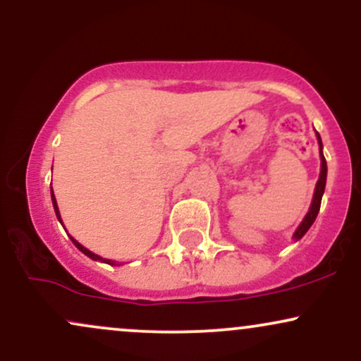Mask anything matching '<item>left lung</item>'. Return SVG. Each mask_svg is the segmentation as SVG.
Returning <instances> with one entry per match:
<instances>
[{"label": "left lung", "mask_w": 361, "mask_h": 361, "mask_svg": "<svg viewBox=\"0 0 361 361\" xmlns=\"http://www.w3.org/2000/svg\"><path fill=\"white\" fill-rule=\"evenodd\" d=\"M317 134V132H316ZM317 142H319V154H321V175H319V180L316 183V190H314V197H312V204H310V209L307 215L304 217V221L300 222V226L297 227V231L293 233V239L295 241H299V239L304 235L307 231L310 229V226H312L314 221H316L317 214H319V209H321V200H322V193H324V188H326V176H327V164H326V157L322 154V140H321V135L317 134Z\"/></svg>", "instance_id": "1"}]
</instances>
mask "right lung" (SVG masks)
Wrapping results in <instances>:
<instances>
[{
	"label": "right lung",
	"mask_w": 361,
	"mask_h": 361,
	"mask_svg": "<svg viewBox=\"0 0 361 361\" xmlns=\"http://www.w3.org/2000/svg\"><path fill=\"white\" fill-rule=\"evenodd\" d=\"M51 197H52V205H54V210H56L57 219H59V222L62 224V221H61V214H59V207H57V202H56V197H54L52 188H51ZM71 241L74 243V246H76L78 250H80L81 252H85V255L88 256V258L94 259V261H103V263H109V264H117V263H115V261H111V259H105V258H102V256H98V255H94V252H91L90 250H86V247H85V246H81V244L78 243L76 239H74V238H71Z\"/></svg>",
	"instance_id": "right-lung-1"
}]
</instances>
